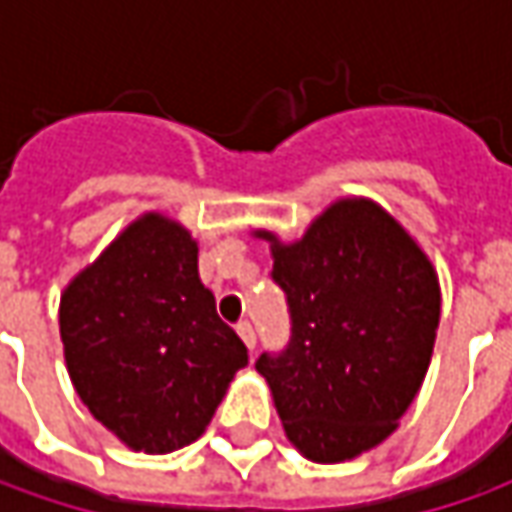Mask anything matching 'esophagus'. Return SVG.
Here are the masks:
<instances>
[{
	"instance_id": "34e87169",
	"label": "esophagus",
	"mask_w": 512,
	"mask_h": 512,
	"mask_svg": "<svg viewBox=\"0 0 512 512\" xmlns=\"http://www.w3.org/2000/svg\"><path fill=\"white\" fill-rule=\"evenodd\" d=\"M236 333L242 336V342L247 344V350H253V347H256V330H253L250 322H239V325H236Z\"/></svg>"
}]
</instances>
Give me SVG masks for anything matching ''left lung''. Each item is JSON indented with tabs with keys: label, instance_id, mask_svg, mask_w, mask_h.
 Here are the masks:
<instances>
[{
	"label": "left lung",
	"instance_id": "left-lung-1",
	"mask_svg": "<svg viewBox=\"0 0 512 512\" xmlns=\"http://www.w3.org/2000/svg\"><path fill=\"white\" fill-rule=\"evenodd\" d=\"M270 242L273 282L287 293L293 336L256 370L290 444L319 464L382 444L430 367L442 290L419 242L382 205L347 196L302 239Z\"/></svg>",
	"mask_w": 512,
	"mask_h": 512
}]
</instances>
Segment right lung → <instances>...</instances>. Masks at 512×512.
I'll return each instance as SVG.
<instances>
[{
	"label": "right lung",
	"mask_w": 512,
	"mask_h": 512,
	"mask_svg": "<svg viewBox=\"0 0 512 512\" xmlns=\"http://www.w3.org/2000/svg\"><path fill=\"white\" fill-rule=\"evenodd\" d=\"M59 336L90 416L145 453L196 442L247 364V347L199 279L196 239L156 210L70 279Z\"/></svg>",
	"instance_id": "1"
}]
</instances>
